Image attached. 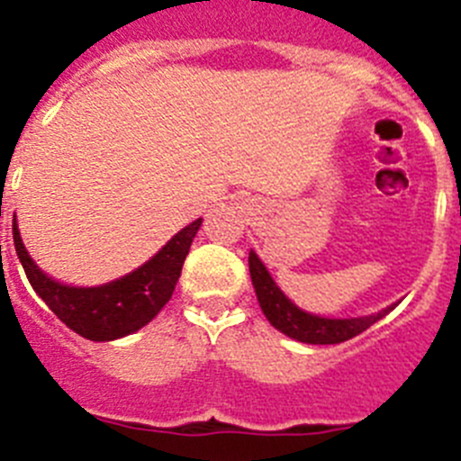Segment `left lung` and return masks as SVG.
I'll list each match as a JSON object with an SVG mask.
<instances>
[{
    "label": "left lung",
    "instance_id": "obj_1",
    "mask_svg": "<svg viewBox=\"0 0 461 461\" xmlns=\"http://www.w3.org/2000/svg\"><path fill=\"white\" fill-rule=\"evenodd\" d=\"M249 272H251L253 288H256V297H258L260 308H263L265 318L276 327L278 331L285 336L294 338L299 343L308 345H336L345 343L349 338L358 336L368 327H373L377 320L384 315L391 313L395 308L388 306L384 308L382 313L368 315V318H352V320H331V318H320V315H311L302 308L294 306L285 294L278 290L276 283L272 281L269 272L265 265L260 263L256 253H249Z\"/></svg>",
    "mask_w": 461,
    "mask_h": 461
}]
</instances>
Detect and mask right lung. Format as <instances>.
<instances>
[{
	"instance_id": "add662e5",
	"label": "right lung",
	"mask_w": 461,
	"mask_h": 461,
	"mask_svg": "<svg viewBox=\"0 0 461 461\" xmlns=\"http://www.w3.org/2000/svg\"><path fill=\"white\" fill-rule=\"evenodd\" d=\"M201 219L173 235L153 258L118 281L98 288H70L52 281L29 258L13 221V242L32 288L66 327L88 340H116L146 327L171 299Z\"/></svg>"
}]
</instances>
